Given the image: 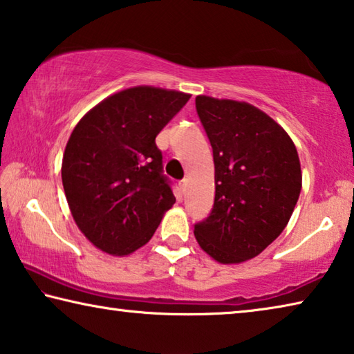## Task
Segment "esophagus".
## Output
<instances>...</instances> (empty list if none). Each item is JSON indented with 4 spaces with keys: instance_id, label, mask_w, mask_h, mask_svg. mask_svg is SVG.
I'll return each instance as SVG.
<instances>
[{
    "instance_id": "esophagus-1",
    "label": "esophagus",
    "mask_w": 354,
    "mask_h": 354,
    "mask_svg": "<svg viewBox=\"0 0 354 354\" xmlns=\"http://www.w3.org/2000/svg\"><path fill=\"white\" fill-rule=\"evenodd\" d=\"M187 185H188V180H187V178H183V180H180V183H178V187H180L182 191H185V189H187Z\"/></svg>"
}]
</instances>
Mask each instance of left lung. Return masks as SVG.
<instances>
[{
	"label": "left lung",
	"mask_w": 354,
	"mask_h": 354,
	"mask_svg": "<svg viewBox=\"0 0 354 354\" xmlns=\"http://www.w3.org/2000/svg\"><path fill=\"white\" fill-rule=\"evenodd\" d=\"M213 149L215 202L194 224L199 246L221 263L259 256L290 219L301 191V166L290 136L245 102L196 97Z\"/></svg>",
	"instance_id": "1"
}]
</instances>
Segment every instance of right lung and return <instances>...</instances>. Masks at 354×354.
<instances>
[{
    "instance_id": "1",
    "label": "right lung",
    "mask_w": 354,
    "mask_h": 354,
    "mask_svg": "<svg viewBox=\"0 0 354 354\" xmlns=\"http://www.w3.org/2000/svg\"><path fill=\"white\" fill-rule=\"evenodd\" d=\"M188 100L138 86L105 98L73 129L64 191L75 223L102 251L127 256L144 246L176 202L155 138Z\"/></svg>"
}]
</instances>
